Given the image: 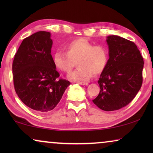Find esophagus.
Here are the masks:
<instances>
[{
  "instance_id": "34e87169",
  "label": "esophagus",
  "mask_w": 153,
  "mask_h": 153,
  "mask_svg": "<svg viewBox=\"0 0 153 153\" xmlns=\"http://www.w3.org/2000/svg\"><path fill=\"white\" fill-rule=\"evenodd\" d=\"M76 83H79V84L83 85H88V83H85V82H76Z\"/></svg>"
}]
</instances>
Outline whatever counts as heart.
<instances>
[{
    "instance_id": "obj_1",
    "label": "heart",
    "mask_w": 153,
    "mask_h": 153,
    "mask_svg": "<svg viewBox=\"0 0 153 153\" xmlns=\"http://www.w3.org/2000/svg\"><path fill=\"white\" fill-rule=\"evenodd\" d=\"M66 52L57 51L53 54V65L58 71L69 72L77 62L78 69L68 75L72 81H88L95 74L103 72L108 62V51L102 45H95L87 39L80 38L65 45Z\"/></svg>"
}]
</instances>
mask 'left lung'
Instances as JSON below:
<instances>
[{"label":"left lung","instance_id":"8db88e82","mask_svg":"<svg viewBox=\"0 0 153 153\" xmlns=\"http://www.w3.org/2000/svg\"><path fill=\"white\" fill-rule=\"evenodd\" d=\"M109 58L98 81L100 91L93 100L100 109L118 110L137 95L142 85L143 59L133 42L118 35L106 37Z\"/></svg>","mask_w":153,"mask_h":153}]
</instances>
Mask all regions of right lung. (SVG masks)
Masks as SVG:
<instances>
[{"mask_svg": "<svg viewBox=\"0 0 153 153\" xmlns=\"http://www.w3.org/2000/svg\"><path fill=\"white\" fill-rule=\"evenodd\" d=\"M51 33L38 31L22 41L12 63L14 89L29 108L39 113L53 110L70 82L59 79L51 54Z\"/></svg>", "mask_w": 153, "mask_h": 153, "instance_id": "1", "label": "right lung"}]
</instances>
